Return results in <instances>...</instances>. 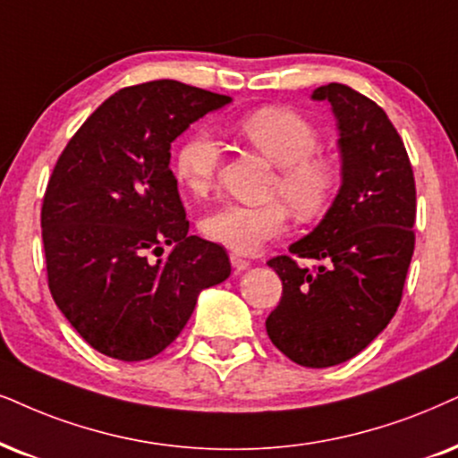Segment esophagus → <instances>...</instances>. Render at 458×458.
Listing matches in <instances>:
<instances>
[{"instance_id": "34e87169", "label": "esophagus", "mask_w": 458, "mask_h": 458, "mask_svg": "<svg viewBox=\"0 0 458 458\" xmlns=\"http://www.w3.org/2000/svg\"><path fill=\"white\" fill-rule=\"evenodd\" d=\"M230 264H233V268L236 270V272H241V270H245V268H249V259L247 258H242L241 253H230Z\"/></svg>"}]
</instances>
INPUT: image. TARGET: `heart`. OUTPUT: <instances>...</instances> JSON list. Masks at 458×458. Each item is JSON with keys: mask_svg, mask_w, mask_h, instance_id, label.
Returning a JSON list of instances; mask_svg holds the SVG:
<instances>
[{"mask_svg": "<svg viewBox=\"0 0 458 458\" xmlns=\"http://www.w3.org/2000/svg\"><path fill=\"white\" fill-rule=\"evenodd\" d=\"M234 131L279 166L270 183V194H281L300 219H315L326 213L338 188L334 160L317 152L319 131L302 114L281 106H264L241 115ZM222 152L207 131H192L173 156V173L179 186L192 196L213 188ZM279 199L264 205L222 202L200 219V233L213 242L241 253L258 251L264 242L287 228L289 211Z\"/></svg>", "mask_w": 458, "mask_h": 458, "instance_id": "b5f03b06", "label": "heart"}]
</instances>
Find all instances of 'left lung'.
Returning a JSON list of instances; mask_svg holds the SVG:
<instances>
[{
    "instance_id": "8db88e82",
    "label": "left lung",
    "mask_w": 458,
    "mask_h": 458,
    "mask_svg": "<svg viewBox=\"0 0 458 458\" xmlns=\"http://www.w3.org/2000/svg\"><path fill=\"white\" fill-rule=\"evenodd\" d=\"M340 131L343 186L321 224L268 266L283 283L266 332L304 368L338 366L389 326L414 253L416 186L385 109L344 84L319 86ZM298 259H315L304 269Z\"/></svg>"
}]
</instances>
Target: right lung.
Returning <instances> with one entry per match:
<instances>
[{"mask_svg": "<svg viewBox=\"0 0 458 458\" xmlns=\"http://www.w3.org/2000/svg\"><path fill=\"white\" fill-rule=\"evenodd\" d=\"M225 103L230 97L175 80L126 86L86 118L52 169L42 202L48 287L103 355H158L202 289L230 276L224 247L188 234L169 166L171 141ZM162 244L172 245L166 259Z\"/></svg>", "mask_w": 458, "mask_h": 458, "instance_id": "obj_1", "label": "right lung"}]
</instances>
